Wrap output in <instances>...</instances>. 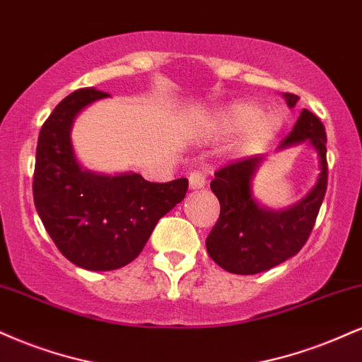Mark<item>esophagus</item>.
Wrapping results in <instances>:
<instances>
[{
    "label": "esophagus",
    "mask_w": 362,
    "mask_h": 362,
    "mask_svg": "<svg viewBox=\"0 0 362 362\" xmlns=\"http://www.w3.org/2000/svg\"><path fill=\"white\" fill-rule=\"evenodd\" d=\"M189 185L190 189L195 190V189H202L204 185H206V173L204 172H194L190 173L189 177Z\"/></svg>",
    "instance_id": "esophagus-1"
}]
</instances>
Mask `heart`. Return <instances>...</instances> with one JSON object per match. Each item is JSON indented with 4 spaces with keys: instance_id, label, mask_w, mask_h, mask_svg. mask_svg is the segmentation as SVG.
<instances>
[{
    "instance_id": "obj_1",
    "label": "heart",
    "mask_w": 362,
    "mask_h": 362,
    "mask_svg": "<svg viewBox=\"0 0 362 362\" xmlns=\"http://www.w3.org/2000/svg\"><path fill=\"white\" fill-rule=\"evenodd\" d=\"M217 128L224 133L245 132L243 143L246 146H256L267 143L280 128V117L263 115L256 104L236 103L217 115Z\"/></svg>"
}]
</instances>
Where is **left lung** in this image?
<instances>
[{
  "label": "left lung",
  "mask_w": 362,
  "mask_h": 362,
  "mask_svg": "<svg viewBox=\"0 0 362 362\" xmlns=\"http://www.w3.org/2000/svg\"><path fill=\"white\" fill-rule=\"evenodd\" d=\"M288 107L298 95L283 94ZM307 141L319 156V177L303 199L280 211L261 206L252 192V180L263 155L250 156L217 170L211 190L221 204V216L206 239L209 256L221 268L236 275H256L295 256L310 236L327 189V136L322 121L302 110L291 133L276 151Z\"/></svg>",
  "instance_id": "obj_1"
}]
</instances>
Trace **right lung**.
Returning <instances> with one entry per match:
<instances>
[{"label": "right lung", "instance_id": "add662e5", "mask_svg": "<svg viewBox=\"0 0 362 362\" xmlns=\"http://www.w3.org/2000/svg\"><path fill=\"white\" fill-rule=\"evenodd\" d=\"M110 94L86 87L69 94L45 121L35 156L33 200L47 233L76 267L111 272L136 258L167 212L180 204L187 178L153 184L139 173L106 175L77 160L72 126L89 104Z\"/></svg>", "mask_w": 362, "mask_h": 362}]
</instances>
